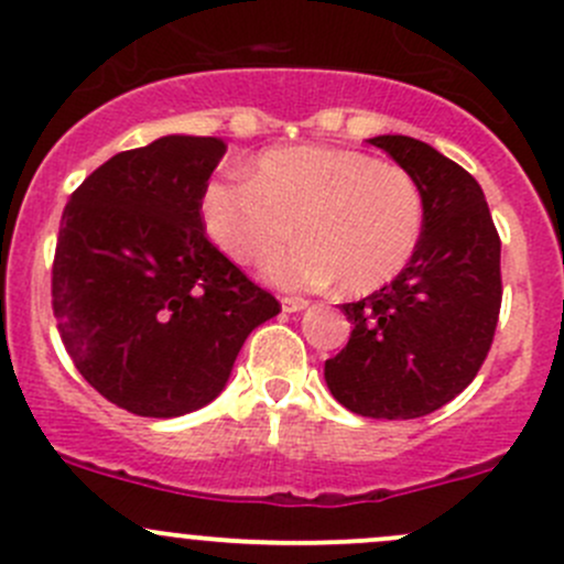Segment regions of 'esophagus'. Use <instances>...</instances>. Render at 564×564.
Masks as SVG:
<instances>
[{"label": "esophagus", "mask_w": 564, "mask_h": 564, "mask_svg": "<svg viewBox=\"0 0 564 564\" xmlns=\"http://www.w3.org/2000/svg\"><path fill=\"white\" fill-rule=\"evenodd\" d=\"M281 305L286 313H297V311H305L307 300L305 297H281Z\"/></svg>", "instance_id": "obj_1"}]
</instances>
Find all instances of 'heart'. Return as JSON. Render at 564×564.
I'll return each instance as SVG.
<instances>
[{"instance_id":"1","label":"heart","mask_w":564,"mask_h":564,"mask_svg":"<svg viewBox=\"0 0 564 564\" xmlns=\"http://www.w3.org/2000/svg\"><path fill=\"white\" fill-rule=\"evenodd\" d=\"M424 194L397 164L351 148L292 145L267 151L248 181L218 177L199 194V218L213 246L253 264L289 235L267 278L286 289H318L337 278L346 294H370L416 257L424 235Z\"/></svg>"}]
</instances>
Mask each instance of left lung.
Returning <instances> with one entry per match:
<instances>
[{
  "instance_id": "obj_1",
  "label": "left lung",
  "mask_w": 564,
  "mask_h": 564,
  "mask_svg": "<svg viewBox=\"0 0 564 564\" xmlns=\"http://www.w3.org/2000/svg\"><path fill=\"white\" fill-rule=\"evenodd\" d=\"M419 181L424 235L381 292L346 302L354 324L324 376L340 405L370 419H419L478 376L502 302L500 235L481 186L435 148L405 134L367 140Z\"/></svg>"
}]
</instances>
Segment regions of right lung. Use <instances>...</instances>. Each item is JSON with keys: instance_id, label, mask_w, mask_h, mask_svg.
I'll return each mask as SVG.
<instances>
[{"instance_id": "add662e5", "label": "right lung", "mask_w": 564, "mask_h": 564, "mask_svg": "<svg viewBox=\"0 0 564 564\" xmlns=\"http://www.w3.org/2000/svg\"><path fill=\"white\" fill-rule=\"evenodd\" d=\"M227 145L153 140L69 197L51 270L58 335L105 400L173 419L216 400L253 327L281 302L207 240L199 194Z\"/></svg>"}]
</instances>
